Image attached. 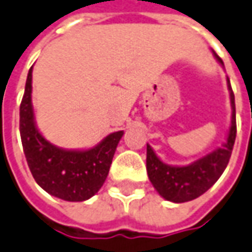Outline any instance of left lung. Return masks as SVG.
Instances as JSON below:
<instances>
[{"label": "left lung", "mask_w": 252, "mask_h": 252, "mask_svg": "<svg viewBox=\"0 0 252 252\" xmlns=\"http://www.w3.org/2000/svg\"><path fill=\"white\" fill-rule=\"evenodd\" d=\"M215 58L220 64L223 62L214 52ZM227 88L230 92L232 103V126L229 129L226 142L222 148L214 150L210 155L204 156L197 161L186 167H172L164 162L156 156L153 149L148 145L146 153V168L150 182L160 196L174 203L190 201L201 196L215 184L226 168L229 158L232 156L234 140H236V106H234V94L227 78Z\"/></svg>", "instance_id": "8db88e82"}]
</instances>
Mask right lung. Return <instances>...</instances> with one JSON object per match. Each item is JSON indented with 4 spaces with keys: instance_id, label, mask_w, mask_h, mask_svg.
Instances as JSON below:
<instances>
[{
    "instance_id": "add662e5",
    "label": "right lung",
    "mask_w": 252,
    "mask_h": 252,
    "mask_svg": "<svg viewBox=\"0 0 252 252\" xmlns=\"http://www.w3.org/2000/svg\"><path fill=\"white\" fill-rule=\"evenodd\" d=\"M29 70L20 103V138L26 160L35 182L49 194L66 201H84L104 184L123 131L107 135L90 150H64L49 143L37 129L32 106Z\"/></svg>"
}]
</instances>
